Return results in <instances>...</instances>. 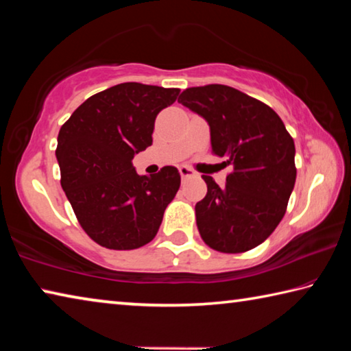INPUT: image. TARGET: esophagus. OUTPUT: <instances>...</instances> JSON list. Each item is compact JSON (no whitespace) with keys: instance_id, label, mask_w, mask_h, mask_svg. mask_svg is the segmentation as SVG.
<instances>
[{"instance_id":"34e87169","label":"esophagus","mask_w":351,"mask_h":351,"mask_svg":"<svg viewBox=\"0 0 351 351\" xmlns=\"http://www.w3.org/2000/svg\"><path fill=\"white\" fill-rule=\"evenodd\" d=\"M180 173H181L182 178H189V176L195 175V171H193L192 169H190V167H187V165H181V167H180Z\"/></svg>"}]
</instances>
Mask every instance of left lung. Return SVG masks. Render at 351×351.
<instances>
[{"instance_id":"obj_1","label":"left lung","mask_w":351,"mask_h":351,"mask_svg":"<svg viewBox=\"0 0 351 351\" xmlns=\"http://www.w3.org/2000/svg\"><path fill=\"white\" fill-rule=\"evenodd\" d=\"M178 102L209 123L212 152L234 169L224 187L203 175L207 193L195 206L201 239L226 254L261 245L282 221L295 182V147L282 119L218 83L187 88Z\"/></svg>"}]
</instances>
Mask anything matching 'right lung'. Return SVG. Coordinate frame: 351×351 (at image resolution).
I'll use <instances>...</instances> for the list:
<instances>
[{
	"instance_id": "1",
	"label": "right lung",
	"mask_w": 351,
	"mask_h": 351,
	"mask_svg": "<svg viewBox=\"0 0 351 351\" xmlns=\"http://www.w3.org/2000/svg\"><path fill=\"white\" fill-rule=\"evenodd\" d=\"M178 88L127 82L86 99L60 128L62 187L83 230L100 246L128 251L150 243L181 176L162 167L141 176L133 158L153 142L154 119Z\"/></svg>"
}]
</instances>
